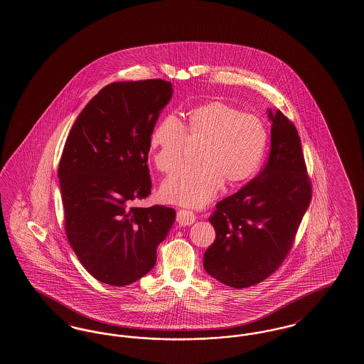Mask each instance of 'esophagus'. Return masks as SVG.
Instances as JSON below:
<instances>
[{"instance_id":"1","label":"esophagus","mask_w":364,"mask_h":364,"mask_svg":"<svg viewBox=\"0 0 364 364\" xmlns=\"http://www.w3.org/2000/svg\"><path fill=\"white\" fill-rule=\"evenodd\" d=\"M196 214L190 210H179L177 213V222L181 226H190L196 222Z\"/></svg>"}]
</instances>
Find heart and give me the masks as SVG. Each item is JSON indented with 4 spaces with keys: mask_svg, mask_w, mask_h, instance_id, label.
Wrapping results in <instances>:
<instances>
[{
    "mask_svg": "<svg viewBox=\"0 0 364 364\" xmlns=\"http://www.w3.org/2000/svg\"><path fill=\"white\" fill-rule=\"evenodd\" d=\"M187 141L200 142L198 165L179 168L161 187L168 202L200 208L217 196L223 181L237 185L259 167L267 132L257 115L242 113L220 101L199 105L186 114V124L173 115L161 119L150 134V149L158 170L170 173L179 166Z\"/></svg>",
    "mask_w": 364,
    "mask_h": 364,
    "instance_id": "heart-1",
    "label": "heart"
}]
</instances>
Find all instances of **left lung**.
Masks as SVG:
<instances>
[{"label":"left lung","instance_id":"1","mask_svg":"<svg viewBox=\"0 0 364 364\" xmlns=\"http://www.w3.org/2000/svg\"><path fill=\"white\" fill-rule=\"evenodd\" d=\"M270 156L259 174L217 203L208 218L215 240L203 267L217 281L246 289L269 278L287 257L312 188L301 138L281 110L271 112Z\"/></svg>","mask_w":364,"mask_h":364}]
</instances>
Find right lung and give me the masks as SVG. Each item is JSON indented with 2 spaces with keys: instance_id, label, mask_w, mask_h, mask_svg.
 Returning a JSON list of instances; mask_svg holds the SVG:
<instances>
[{
  "instance_id": "obj_1",
  "label": "right lung",
  "mask_w": 364,
  "mask_h": 364,
  "mask_svg": "<svg viewBox=\"0 0 364 364\" xmlns=\"http://www.w3.org/2000/svg\"><path fill=\"white\" fill-rule=\"evenodd\" d=\"M171 95L164 80L109 83L77 117L63 147L66 237L83 267L106 284L127 286L151 270L174 223V208L132 206L151 193L150 134Z\"/></svg>"
}]
</instances>
